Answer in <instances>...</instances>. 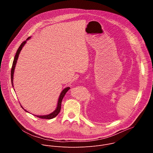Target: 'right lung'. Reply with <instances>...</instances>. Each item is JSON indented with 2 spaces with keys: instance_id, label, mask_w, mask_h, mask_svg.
<instances>
[{
  "instance_id": "1",
  "label": "right lung",
  "mask_w": 153,
  "mask_h": 153,
  "mask_svg": "<svg viewBox=\"0 0 153 153\" xmlns=\"http://www.w3.org/2000/svg\"><path fill=\"white\" fill-rule=\"evenodd\" d=\"M30 37H29L27 38V40L29 39ZM26 41H24L22 43V44L20 45V46L19 47V48H18L17 51V53H16V54L15 56V57H14V61H13V66H12V68H11V83H12V85H13V76H14V69H15V67H16V65L17 63V59H18V57H19V55L22 50V49L23 48V46L25 45V44H26ZM70 89V87H66L65 88L61 93L60 95V97L59 98V101H58V104H57V107L56 108V109L53 112H52L51 114H48V115H35L36 117H38V118H43V119H52L53 118H54L55 117H56L59 113L60 112V109H61V104H62V99L63 98V97L65 96V95L66 94V92ZM22 108H23L22 107ZM26 111V110H25Z\"/></svg>"
}]
</instances>
